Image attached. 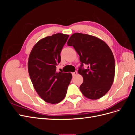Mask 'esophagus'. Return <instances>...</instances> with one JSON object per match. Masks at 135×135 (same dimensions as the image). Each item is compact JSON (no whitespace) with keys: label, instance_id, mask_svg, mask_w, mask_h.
<instances>
[{"label":"esophagus","instance_id":"esophagus-1","mask_svg":"<svg viewBox=\"0 0 135 135\" xmlns=\"http://www.w3.org/2000/svg\"><path fill=\"white\" fill-rule=\"evenodd\" d=\"M77 74H78V72H77V71H74V72L72 73V75H73V76H75V75H76Z\"/></svg>","mask_w":135,"mask_h":135}]
</instances>
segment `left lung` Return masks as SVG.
Returning a JSON list of instances; mask_svg holds the SVG:
<instances>
[{
	"instance_id": "8db88e82",
	"label": "left lung",
	"mask_w": 135,
	"mask_h": 135,
	"mask_svg": "<svg viewBox=\"0 0 135 135\" xmlns=\"http://www.w3.org/2000/svg\"><path fill=\"white\" fill-rule=\"evenodd\" d=\"M68 45L73 46L80 57L78 73L83 78L79 87L81 93L91 100L104 96L115 75V60L108 44L95 36L76 32L69 39ZM84 64L88 66L86 69L82 68Z\"/></svg>"
}]
</instances>
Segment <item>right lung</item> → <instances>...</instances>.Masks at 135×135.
I'll return each mask as SVG.
<instances>
[{
  "label": "right lung",
  "mask_w": 135,
  "mask_h": 135,
  "mask_svg": "<svg viewBox=\"0 0 135 135\" xmlns=\"http://www.w3.org/2000/svg\"><path fill=\"white\" fill-rule=\"evenodd\" d=\"M69 35L57 33L44 38L32 48L28 60V71L38 95L48 103L58 104L66 96L72 78L71 73L56 72L60 53Z\"/></svg>",
  "instance_id": "1"
}]
</instances>
